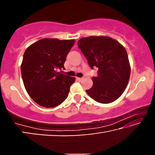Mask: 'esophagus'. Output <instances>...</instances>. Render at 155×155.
<instances>
[{
    "mask_svg": "<svg viewBox=\"0 0 155 155\" xmlns=\"http://www.w3.org/2000/svg\"><path fill=\"white\" fill-rule=\"evenodd\" d=\"M77 79L78 81H83V78H80V77H77Z\"/></svg>",
    "mask_w": 155,
    "mask_h": 155,
    "instance_id": "esophagus-1",
    "label": "esophagus"
}]
</instances>
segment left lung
<instances>
[{
	"instance_id": "left-lung-1",
	"label": "left lung",
	"mask_w": 155,
	"mask_h": 155,
	"mask_svg": "<svg viewBox=\"0 0 155 155\" xmlns=\"http://www.w3.org/2000/svg\"><path fill=\"white\" fill-rule=\"evenodd\" d=\"M78 46L90 68H98V75L91 78L93 86L86 92L100 103L115 101L124 91L130 78V63L124 47L107 36L83 38Z\"/></svg>"
}]
</instances>
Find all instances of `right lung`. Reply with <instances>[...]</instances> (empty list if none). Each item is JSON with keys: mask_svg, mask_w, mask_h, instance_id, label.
Returning <instances> with one entry per match:
<instances>
[{"mask_svg": "<svg viewBox=\"0 0 155 155\" xmlns=\"http://www.w3.org/2000/svg\"><path fill=\"white\" fill-rule=\"evenodd\" d=\"M74 44V40H59L44 38L26 50L21 73L28 95L40 106L52 108L67 98L75 77L57 72L64 69L67 54Z\"/></svg>", "mask_w": 155, "mask_h": 155, "instance_id": "1", "label": "right lung"}]
</instances>
